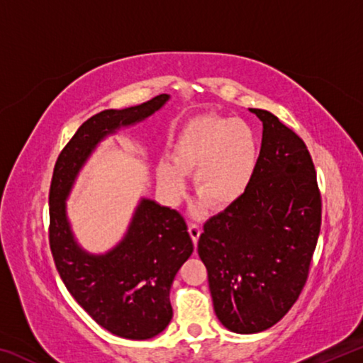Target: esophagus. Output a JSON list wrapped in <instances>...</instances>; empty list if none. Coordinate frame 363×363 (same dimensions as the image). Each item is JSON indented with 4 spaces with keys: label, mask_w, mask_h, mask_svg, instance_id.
Here are the masks:
<instances>
[{
    "label": "esophagus",
    "mask_w": 363,
    "mask_h": 363,
    "mask_svg": "<svg viewBox=\"0 0 363 363\" xmlns=\"http://www.w3.org/2000/svg\"><path fill=\"white\" fill-rule=\"evenodd\" d=\"M189 233H190V237H192L194 243L196 245V242H199V237H200V233H201L200 227L196 225V224H194V223H189Z\"/></svg>",
    "instance_id": "1"
}]
</instances>
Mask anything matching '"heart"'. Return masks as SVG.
<instances>
[{
  "mask_svg": "<svg viewBox=\"0 0 363 363\" xmlns=\"http://www.w3.org/2000/svg\"><path fill=\"white\" fill-rule=\"evenodd\" d=\"M259 145L250 123L219 115H196L177 131L173 152L158 162V184L168 199L181 194L186 173L213 208H225L247 192L257 167Z\"/></svg>",
  "mask_w": 363,
  "mask_h": 363,
  "instance_id": "b5f03b06",
  "label": "heart"
}]
</instances>
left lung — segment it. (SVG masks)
<instances>
[{"label":"left lung","mask_w":363,"mask_h":363,"mask_svg":"<svg viewBox=\"0 0 363 363\" xmlns=\"http://www.w3.org/2000/svg\"><path fill=\"white\" fill-rule=\"evenodd\" d=\"M250 187L203 225L199 256L214 312L227 330L259 333L277 323L306 285L322 224L317 174L304 140L274 113Z\"/></svg>","instance_id":"8db88e82"}]
</instances>
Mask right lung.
Instances as JSON below:
<instances>
[{
  "label": "right lung",
  "mask_w": 363,
  "mask_h": 363,
  "mask_svg": "<svg viewBox=\"0 0 363 363\" xmlns=\"http://www.w3.org/2000/svg\"><path fill=\"white\" fill-rule=\"evenodd\" d=\"M168 99L160 94L86 120L60 152L49 189V247L60 279L102 328L126 340H149L173 318L171 285L194 251L186 220L176 210L140 199L125 237L107 253L93 255L73 237L65 200L101 140L149 118Z\"/></svg>",
  "instance_id": "1"
}]
</instances>
